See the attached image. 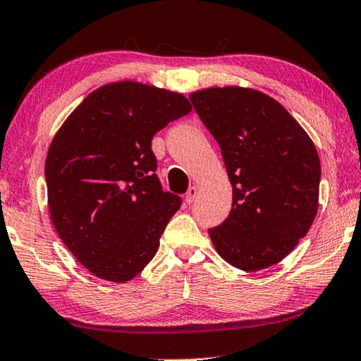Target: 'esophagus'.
Returning a JSON list of instances; mask_svg holds the SVG:
<instances>
[{
	"instance_id": "34e87169",
	"label": "esophagus",
	"mask_w": 361,
	"mask_h": 361,
	"mask_svg": "<svg viewBox=\"0 0 361 361\" xmlns=\"http://www.w3.org/2000/svg\"><path fill=\"white\" fill-rule=\"evenodd\" d=\"M197 192H199L197 186H191L190 190H188V192H186V202H188V204H192L194 201H196Z\"/></svg>"
}]
</instances>
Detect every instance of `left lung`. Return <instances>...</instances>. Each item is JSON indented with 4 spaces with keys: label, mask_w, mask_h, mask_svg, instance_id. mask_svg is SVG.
<instances>
[{
    "label": "left lung",
    "mask_w": 361,
    "mask_h": 361,
    "mask_svg": "<svg viewBox=\"0 0 361 361\" xmlns=\"http://www.w3.org/2000/svg\"><path fill=\"white\" fill-rule=\"evenodd\" d=\"M219 142L233 186L230 215L209 234L216 252L244 271L283 260L310 230L322 167L314 145L270 96L238 87L190 96Z\"/></svg>",
    "instance_id": "obj_1"
}]
</instances>
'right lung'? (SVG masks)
Segmentation results:
<instances>
[{
    "label": "right lung",
    "mask_w": 361,
    "mask_h": 361,
    "mask_svg": "<svg viewBox=\"0 0 361 361\" xmlns=\"http://www.w3.org/2000/svg\"><path fill=\"white\" fill-rule=\"evenodd\" d=\"M190 111L180 93L111 83L87 96L51 142L44 164L51 220L98 278L130 281L156 255L181 199L160 185L151 141Z\"/></svg>",
    "instance_id": "1"
}]
</instances>
